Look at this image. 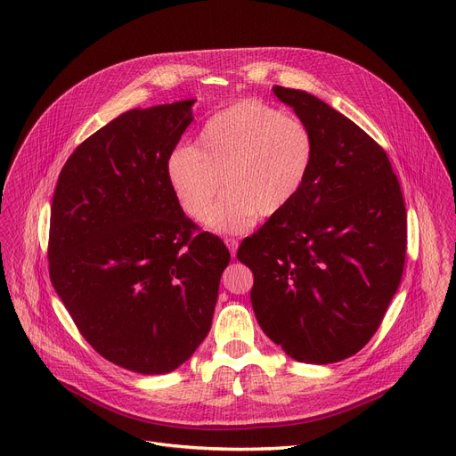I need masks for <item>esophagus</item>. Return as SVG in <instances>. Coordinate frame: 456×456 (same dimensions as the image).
Wrapping results in <instances>:
<instances>
[{"label":"esophagus","instance_id":"esophagus-1","mask_svg":"<svg viewBox=\"0 0 456 456\" xmlns=\"http://www.w3.org/2000/svg\"><path fill=\"white\" fill-rule=\"evenodd\" d=\"M225 246L229 248L231 255L234 256V255H236V249H238V240H236V238H225Z\"/></svg>","mask_w":456,"mask_h":456}]
</instances>
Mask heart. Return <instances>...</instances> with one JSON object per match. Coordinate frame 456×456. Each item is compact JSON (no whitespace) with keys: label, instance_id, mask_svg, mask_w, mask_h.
<instances>
[{"label":"heart","instance_id":"1","mask_svg":"<svg viewBox=\"0 0 456 456\" xmlns=\"http://www.w3.org/2000/svg\"><path fill=\"white\" fill-rule=\"evenodd\" d=\"M316 160V140L296 116L258 100L212 114L196 146H181L166 162L179 207L203 220L220 187L224 196L207 218L218 234L251 231L258 216L273 218L301 194Z\"/></svg>","mask_w":456,"mask_h":456}]
</instances>
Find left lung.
I'll return each instance as SVG.
<instances>
[{
    "label": "left lung",
    "instance_id": "obj_1",
    "mask_svg": "<svg viewBox=\"0 0 456 456\" xmlns=\"http://www.w3.org/2000/svg\"><path fill=\"white\" fill-rule=\"evenodd\" d=\"M316 140L301 194L238 248L266 337L306 364L361 351L397 292L406 208L387 151L316 95L273 86Z\"/></svg>",
    "mask_w": 456,
    "mask_h": 456
}]
</instances>
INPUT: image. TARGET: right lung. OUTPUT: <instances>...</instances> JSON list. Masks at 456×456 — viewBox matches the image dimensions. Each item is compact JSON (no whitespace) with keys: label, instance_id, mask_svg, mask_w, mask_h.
I'll return each mask as SVG.
<instances>
[{"label":"right lung","instance_id":"right-lung-1","mask_svg":"<svg viewBox=\"0 0 456 456\" xmlns=\"http://www.w3.org/2000/svg\"><path fill=\"white\" fill-rule=\"evenodd\" d=\"M194 102L114 118L69 155L52 203L53 289L95 351L142 375L194 354L231 260L186 218L166 177Z\"/></svg>","mask_w":456,"mask_h":456}]
</instances>
